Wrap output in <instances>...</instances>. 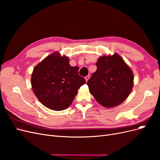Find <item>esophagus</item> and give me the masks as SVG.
Returning a JSON list of instances; mask_svg holds the SVG:
<instances>
[{
	"label": "esophagus",
	"instance_id": "obj_1",
	"mask_svg": "<svg viewBox=\"0 0 160 160\" xmlns=\"http://www.w3.org/2000/svg\"><path fill=\"white\" fill-rule=\"evenodd\" d=\"M89 78H90V76H89V75H88V76H86L85 77V79H86V82H88V80H89Z\"/></svg>",
	"mask_w": 160,
	"mask_h": 160
}]
</instances>
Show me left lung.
<instances>
[{"instance_id":"left-lung-1","label":"left lung","mask_w":160,"mask_h":160,"mask_svg":"<svg viewBox=\"0 0 160 160\" xmlns=\"http://www.w3.org/2000/svg\"><path fill=\"white\" fill-rule=\"evenodd\" d=\"M97 70L87 82L90 93L106 108L120 104L130 95L133 84L131 69L120 56H101Z\"/></svg>"}]
</instances>
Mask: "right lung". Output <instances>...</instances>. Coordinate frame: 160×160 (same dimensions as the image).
I'll return each mask as SVG.
<instances>
[{"mask_svg":"<svg viewBox=\"0 0 160 160\" xmlns=\"http://www.w3.org/2000/svg\"><path fill=\"white\" fill-rule=\"evenodd\" d=\"M86 80L78 74V67L69 64L68 57L58 52L47 56L35 66L31 84L36 96L51 110L60 111L72 104Z\"/></svg>","mask_w":160,"mask_h":160,"instance_id":"right-lung-1","label":"right lung"}]
</instances>
